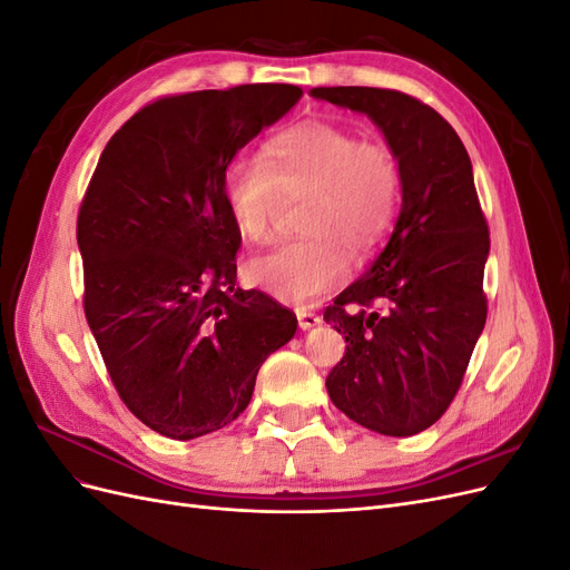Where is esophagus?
<instances>
[{
	"instance_id": "1",
	"label": "esophagus",
	"mask_w": 570,
	"mask_h": 570,
	"mask_svg": "<svg viewBox=\"0 0 570 570\" xmlns=\"http://www.w3.org/2000/svg\"><path fill=\"white\" fill-rule=\"evenodd\" d=\"M297 321H299L302 331H312V327H316L321 323V316L308 312V308H297Z\"/></svg>"
}]
</instances>
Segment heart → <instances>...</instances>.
I'll use <instances>...</instances> for the list:
<instances>
[{
    "label": "heart",
    "mask_w": 570,
    "mask_h": 570,
    "mask_svg": "<svg viewBox=\"0 0 570 570\" xmlns=\"http://www.w3.org/2000/svg\"><path fill=\"white\" fill-rule=\"evenodd\" d=\"M281 197H308V237L252 256L247 278L275 299L308 304L347 278L342 245L364 254L383 243L402 204V168L387 145L331 120H304L273 137L262 161L235 159L223 174V202L247 243L271 235Z\"/></svg>",
    "instance_id": "1"
}]
</instances>
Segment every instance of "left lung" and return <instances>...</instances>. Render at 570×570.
<instances>
[{"label": "left lung", "mask_w": 570, "mask_h": 570, "mask_svg": "<svg viewBox=\"0 0 570 570\" xmlns=\"http://www.w3.org/2000/svg\"><path fill=\"white\" fill-rule=\"evenodd\" d=\"M308 95L366 114L402 168V209L385 249L323 314L347 340L325 387L354 423L416 435L452 404L488 318L490 233L469 151L435 109L404 92Z\"/></svg>", "instance_id": "8db88e82"}]
</instances>
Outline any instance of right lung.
Here are the masks:
<instances>
[{
	"mask_svg": "<svg viewBox=\"0 0 570 570\" xmlns=\"http://www.w3.org/2000/svg\"><path fill=\"white\" fill-rule=\"evenodd\" d=\"M299 97L275 82L164 97L99 157L78 216L85 316L120 400L164 438L233 423L266 356L295 337V314L235 287L243 237L223 174Z\"/></svg>",
	"mask_w": 570,
	"mask_h": 570,
	"instance_id": "1",
	"label": "right lung"
}]
</instances>
